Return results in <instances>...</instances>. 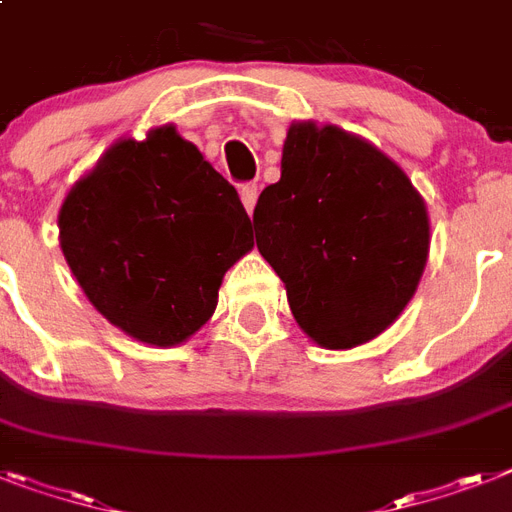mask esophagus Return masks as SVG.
Masks as SVG:
<instances>
[{
    "label": "esophagus",
    "instance_id": "1",
    "mask_svg": "<svg viewBox=\"0 0 512 512\" xmlns=\"http://www.w3.org/2000/svg\"><path fill=\"white\" fill-rule=\"evenodd\" d=\"M256 198H259V185L256 183H248L240 188V201L246 206L248 214H253V206H256Z\"/></svg>",
    "mask_w": 512,
    "mask_h": 512
}]
</instances>
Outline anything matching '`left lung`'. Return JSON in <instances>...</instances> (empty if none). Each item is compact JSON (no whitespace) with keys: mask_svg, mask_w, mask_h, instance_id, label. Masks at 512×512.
Wrapping results in <instances>:
<instances>
[{"mask_svg":"<svg viewBox=\"0 0 512 512\" xmlns=\"http://www.w3.org/2000/svg\"><path fill=\"white\" fill-rule=\"evenodd\" d=\"M256 246L316 345L374 340L411 303L429 259V211L398 162L361 135L298 120L282 175L253 209Z\"/></svg>","mask_w":512,"mask_h":512,"instance_id":"8db88e82","label":"left lung"}]
</instances>
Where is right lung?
Instances as JSON below:
<instances>
[{"label":"right lung","mask_w":512,"mask_h":512,"mask_svg":"<svg viewBox=\"0 0 512 512\" xmlns=\"http://www.w3.org/2000/svg\"><path fill=\"white\" fill-rule=\"evenodd\" d=\"M57 225L91 306L154 348L209 322L222 277L253 248L238 190L172 122L114 141L67 190Z\"/></svg>","instance_id":"right-lung-1"}]
</instances>
